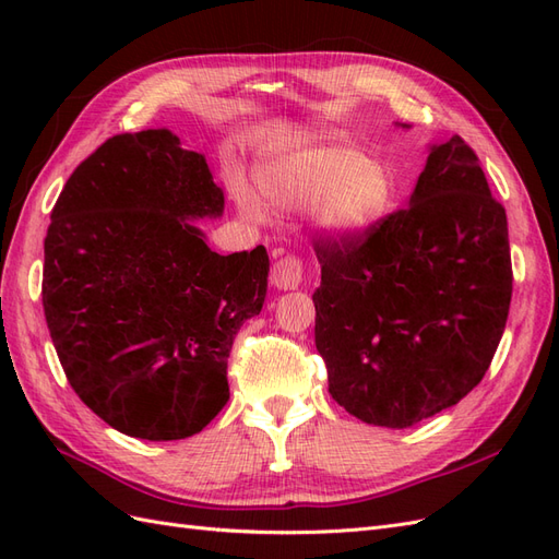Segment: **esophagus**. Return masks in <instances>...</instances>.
<instances>
[{
	"instance_id": "34e87169",
	"label": "esophagus",
	"mask_w": 559,
	"mask_h": 559,
	"mask_svg": "<svg viewBox=\"0 0 559 559\" xmlns=\"http://www.w3.org/2000/svg\"><path fill=\"white\" fill-rule=\"evenodd\" d=\"M270 282L280 292H294L302 282V263L296 257H284L273 265Z\"/></svg>"
}]
</instances>
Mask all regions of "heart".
<instances>
[{"label": "heart", "mask_w": 559, "mask_h": 559, "mask_svg": "<svg viewBox=\"0 0 559 559\" xmlns=\"http://www.w3.org/2000/svg\"><path fill=\"white\" fill-rule=\"evenodd\" d=\"M259 195L284 214L314 212L317 230L329 240L349 242L373 228L392 205L394 183L386 167L357 148L296 140L257 170ZM240 212L263 224L267 214L242 183L233 189Z\"/></svg>", "instance_id": "1"}]
</instances>
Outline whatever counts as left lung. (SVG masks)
Instances as JSON below:
<instances>
[{
  "label": "left lung",
  "mask_w": 559,
  "mask_h": 559,
  "mask_svg": "<svg viewBox=\"0 0 559 559\" xmlns=\"http://www.w3.org/2000/svg\"><path fill=\"white\" fill-rule=\"evenodd\" d=\"M317 259L314 343L349 415L405 429L483 380L509 319L513 270L506 210L462 138L429 144L408 207L364 240L317 242Z\"/></svg>",
  "instance_id": "8db88e82"
}]
</instances>
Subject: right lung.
I'll use <instances>...</instances> for the list:
<instances>
[{
	"label": "right lung",
	"mask_w": 559,
	"mask_h": 559,
	"mask_svg": "<svg viewBox=\"0 0 559 559\" xmlns=\"http://www.w3.org/2000/svg\"><path fill=\"white\" fill-rule=\"evenodd\" d=\"M224 214L207 158L170 130L116 134L50 212L44 314L72 389L144 441L200 433L230 399L235 335L267 292L265 247L222 257L195 224Z\"/></svg>",
	"instance_id": "right-lung-1"
}]
</instances>
